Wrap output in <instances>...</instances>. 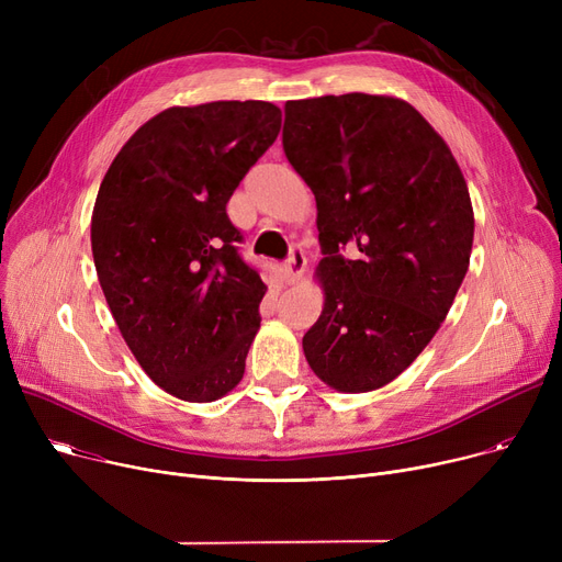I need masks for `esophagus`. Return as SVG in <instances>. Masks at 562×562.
<instances>
[{
	"mask_svg": "<svg viewBox=\"0 0 562 562\" xmlns=\"http://www.w3.org/2000/svg\"><path fill=\"white\" fill-rule=\"evenodd\" d=\"M305 269H307L305 252H303L299 246H293V248H291V255H289V259H286V263H284V278H286V282H289V284H296V282L303 278Z\"/></svg>",
	"mask_w": 562,
	"mask_h": 562,
	"instance_id": "1",
	"label": "esophagus"
}]
</instances>
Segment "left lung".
<instances>
[{
    "mask_svg": "<svg viewBox=\"0 0 562 562\" xmlns=\"http://www.w3.org/2000/svg\"><path fill=\"white\" fill-rule=\"evenodd\" d=\"M282 145L316 198L323 312L303 337L328 387L390 385L430 344L469 269L474 206L426 117L392 95L291 100ZM360 249L346 260L338 248Z\"/></svg>",
    "mask_w": 562,
    "mask_h": 562,
    "instance_id": "left-lung-1",
    "label": "left lung"
}]
</instances>
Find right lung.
<instances>
[{
	"label": "right lung",
	"instance_id": "add662e5",
	"mask_svg": "<svg viewBox=\"0 0 562 562\" xmlns=\"http://www.w3.org/2000/svg\"><path fill=\"white\" fill-rule=\"evenodd\" d=\"M259 100L170 106L121 147L100 184L91 246L125 344L155 385L212 403L239 385L266 284L236 252L225 204L280 134Z\"/></svg>",
	"mask_w": 562,
	"mask_h": 562
}]
</instances>
